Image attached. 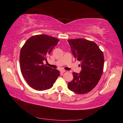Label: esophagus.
<instances>
[{"label": "esophagus", "instance_id": "esophagus-1", "mask_svg": "<svg viewBox=\"0 0 123 123\" xmlns=\"http://www.w3.org/2000/svg\"><path fill=\"white\" fill-rule=\"evenodd\" d=\"M65 72H66V70H61V72L62 73V74H63V73H64Z\"/></svg>", "mask_w": 123, "mask_h": 123}]
</instances>
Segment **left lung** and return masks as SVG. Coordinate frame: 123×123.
Segmentation results:
<instances>
[{"mask_svg":"<svg viewBox=\"0 0 123 123\" xmlns=\"http://www.w3.org/2000/svg\"><path fill=\"white\" fill-rule=\"evenodd\" d=\"M68 42L81 67L80 74L72 73L74 79L68 83V88L78 94L87 93L96 87L103 74V52L94 42L86 39H70Z\"/></svg>","mask_w":123,"mask_h":123,"instance_id":"left-lung-1","label":"left lung"}]
</instances>
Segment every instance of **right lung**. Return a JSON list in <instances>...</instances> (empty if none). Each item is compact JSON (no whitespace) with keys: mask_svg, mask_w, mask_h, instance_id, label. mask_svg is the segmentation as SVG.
Segmentation results:
<instances>
[{"mask_svg":"<svg viewBox=\"0 0 123 123\" xmlns=\"http://www.w3.org/2000/svg\"><path fill=\"white\" fill-rule=\"evenodd\" d=\"M59 41L45 34L34 35L28 38L21 49L20 71L28 84L36 90L50 89L60 75L59 70L43 64Z\"/></svg>","mask_w":123,"mask_h":123,"instance_id":"add662e5","label":"right lung"}]
</instances>
